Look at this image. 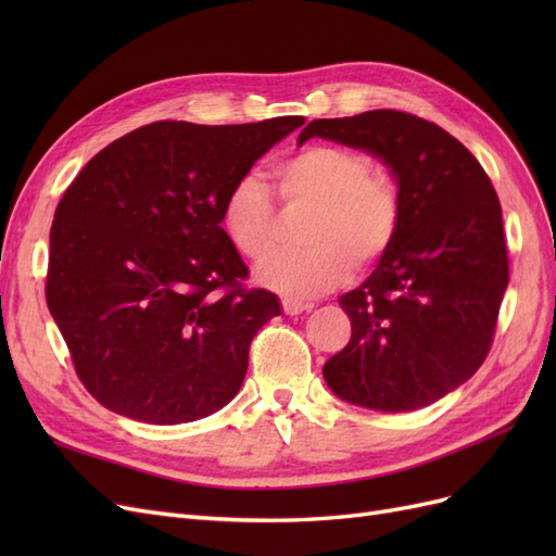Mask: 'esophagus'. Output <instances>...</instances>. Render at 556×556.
Masks as SVG:
<instances>
[{
    "label": "esophagus",
    "mask_w": 556,
    "mask_h": 556,
    "mask_svg": "<svg viewBox=\"0 0 556 556\" xmlns=\"http://www.w3.org/2000/svg\"><path fill=\"white\" fill-rule=\"evenodd\" d=\"M313 304H308V301H301V299H294V296H282V311L288 315H299L304 311H311Z\"/></svg>",
    "instance_id": "obj_1"
}]
</instances>
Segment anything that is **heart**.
Here are the masks:
<instances>
[{"instance_id": "heart-1", "label": "heart", "mask_w": 556, "mask_h": 556, "mask_svg": "<svg viewBox=\"0 0 556 556\" xmlns=\"http://www.w3.org/2000/svg\"><path fill=\"white\" fill-rule=\"evenodd\" d=\"M362 150L313 143L282 157L274 180L285 206L313 213L301 229L304 248L276 252L257 268V280L288 296H317L341 285L352 262L378 264L399 229L401 204L390 176ZM220 227L239 255L262 260L276 243L278 215L268 190L243 176L223 199Z\"/></svg>"}]
</instances>
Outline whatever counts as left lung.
<instances>
[{"mask_svg":"<svg viewBox=\"0 0 556 556\" xmlns=\"http://www.w3.org/2000/svg\"><path fill=\"white\" fill-rule=\"evenodd\" d=\"M313 137L378 157L396 180L401 204L392 248L339 299L352 336L323 376L352 406L425 408L473 376L492 348L508 288L492 180L452 134L403 111L313 121L296 143Z\"/></svg>","mask_w":556,"mask_h":556,"instance_id":"8db88e82","label":"left lung"}]
</instances>
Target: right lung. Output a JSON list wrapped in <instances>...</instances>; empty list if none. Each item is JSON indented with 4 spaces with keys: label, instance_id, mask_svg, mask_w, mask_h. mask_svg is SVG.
<instances>
[{
    "label": "right lung",
    "instance_id": "add662e5",
    "mask_svg": "<svg viewBox=\"0 0 556 556\" xmlns=\"http://www.w3.org/2000/svg\"><path fill=\"white\" fill-rule=\"evenodd\" d=\"M304 125L160 121L83 166L50 227L46 301L104 408L148 425L213 415L239 394L255 333L280 315L220 227L231 185Z\"/></svg>",
    "mask_w": 556,
    "mask_h": 556
}]
</instances>
